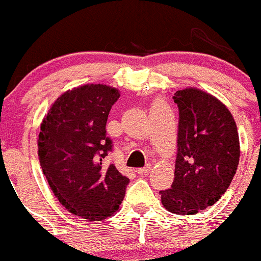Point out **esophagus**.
<instances>
[{"label": "esophagus", "instance_id": "esophagus-1", "mask_svg": "<svg viewBox=\"0 0 261 261\" xmlns=\"http://www.w3.org/2000/svg\"><path fill=\"white\" fill-rule=\"evenodd\" d=\"M150 170H151V164H146L144 168L138 169V173L139 174H147V173H150Z\"/></svg>", "mask_w": 261, "mask_h": 261}]
</instances>
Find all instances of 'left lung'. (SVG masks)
<instances>
[{"label":"left lung","instance_id":"8db88e82","mask_svg":"<svg viewBox=\"0 0 261 261\" xmlns=\"http://www.w3.org/2000/svg\"><path fill=\"white\" fill-rule=\"evenodd\" d=\"M179 111L174 180L160 191L165 208L194 215L227 191L240 159L238 127L227 107L197 88L173 96Z\"/></svg>","mask_w":261,"mask_h":261}]
</instances>
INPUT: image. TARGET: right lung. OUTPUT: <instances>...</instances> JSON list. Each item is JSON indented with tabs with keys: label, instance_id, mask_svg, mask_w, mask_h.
Returning a JSON list of instances; mask_svg holds the SVG:
<instances>
[{
	"label": "right lung",
	"instance_id": "add662e5",
	"mask_svg": "<svg viewBox=\"0 0 261 261\" xmlns=\"http://www.w3.org/2000/svg\"><path fill=\"white\" fill-rule=\"evenodd\" d=\"M118 97L103 84L78 87L53 103L40 126L38 154L50 189L65 210L87 221L114 216L130 181L105 162L114 146L107 118Z\"/></svg>",
	"mask_w": 261,
	"mask_h": 261
}]
</instances>
